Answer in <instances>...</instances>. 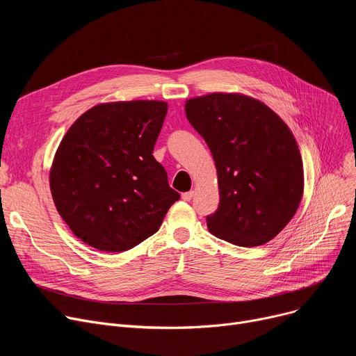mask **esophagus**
I'll return each mask as SVG.
<instances>
[{
  "mask_svg": "<svg viewBox=\"0 0 356 356\" xmlns=\"http://www.w3.org/2000/svg\"><path fill=\"white\" fill-rule=\"evenodd\" d=\"M193 195H195V192H193V191H191V192H186V193H183V195H181V197H183V200L189 202V200H192Z\"/></svg>",
  "mask_w": 356,
  "mask_h": 356,
  "instance_id": "esophagus-1",
  "label": "esophagus"
}]
</instances>
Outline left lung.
<instances>
[{
    "label": "left lung",
    "instance_id": "left-lung-1",
    "mask_svg": "<svg viewBox=\"0 0 356 356\" xmlns=\"http://www.w3.org/2000/svg\"><path fill=\"white\" fill-rule=\"evenodd\" d=\"M186 117L207 141L219 183L209 231L239 247L271 241L303 196V163L289 127L257 99L211 93L186 102Z\"/></svg>",
    "mask_w": 356,
    "mask_h": 356
}]
</instances>
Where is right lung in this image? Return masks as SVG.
<instances>
[{"label": "right lung", "instance_id": "1", "mask_svg": "<svg viewBox=\"0 0 356 356\" xmlns=\"http://www.w3.org/2000/svg\"><path fill=\"white\" fill-rule=\"evenodd\" d=\"M167 114L161 101L101 104L63 137L50 170L59 215L85 244L122 252L156 234L180 195L153 149Z\"/></svg>", "mask_w": 356, "mask_h": 356}]
</instances>
